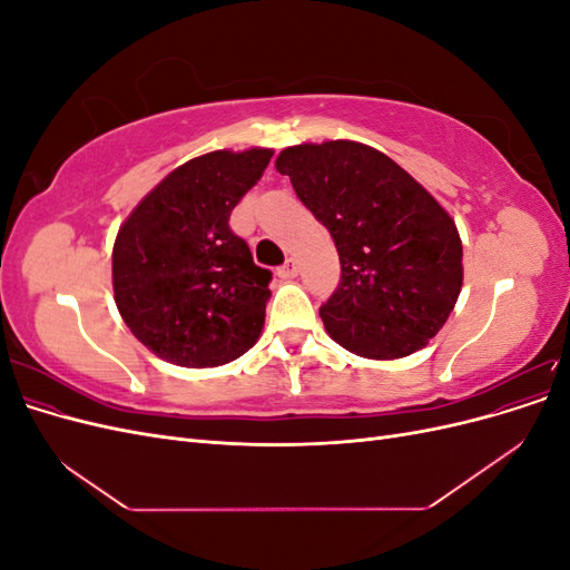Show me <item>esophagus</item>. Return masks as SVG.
I'll use <instances>...</instances> for the list:
<instances>
[{"label": "esophagus", "mask_w": 570, "mask_h": 570, "mask_svg": "<svg viewBox=\"0 0 570 570\" xmlns=\"http://www.w3.org/2000/svg\"><path fill=\"white\" fill-rule=\"evenodd\" d=\"M278 275H281L283 281L295 278V275H297V262H295V258H287V262L278 268Z\"/></svg>", "instance_id": "esophagus-1"}]
</instances>
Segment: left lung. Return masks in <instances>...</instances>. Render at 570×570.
I'll return each mask as SVG.
<instances>
[{
  "label": "left lung",
  "instance_id": "8db88e82",
  "mask_svg": "<svg viewBox=\"0 0 570 570\" xmlns=\"http://www.w3.org/2000/svg\"><path fill=\"white\" fill-rule=\"evenodd\" d=\"M275 168L340 254V285L321 306L331 337L366 358L425 347L450 318L463 281L450 214L402 166L358 142L287 147Z\"/></svg>",
  "mask_w": 570,
  "mask_h": 570
}]
</instances>
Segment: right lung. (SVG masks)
Returning <instances> with one entry per match:
<instances>
[{
    "label": "right lung",
    "instance_id": "add662e5",
    "mask_svg": "<svg viewBox=\"0 0 570 570\" xmlns=\"http://www.w3.org/2000/svg\"><path fill=\"white\" fill-rule=\"evenodd\" d=\"M271 149L212 151L168 174L114 243V297L147 350L187 368L243 356L264 327L273 273L254 264L230 214Z\"/></svg>",
    "mask_w": 570,
    "mask_h": 570
}]
</instances>
